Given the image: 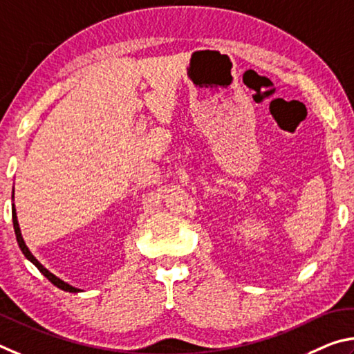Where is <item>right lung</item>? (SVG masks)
Wrapping results in <instances>:
<instances>
[{
	"label": "right lung",
	"instance_id": "right-lung-1",
	"mask_svg": "<svg viewBox=\"0 0 354 354\" xmlns=\"http://www.w3.org/2000/svg\"><path fill=\"white\" fill-rule=\"evenodd\" d=\"M14 197V196H12ZM12 221H14V230H15V236H17V243H18V245H20V249H21V252H23V255L26 257L30 263H32L37 269H39L43 275H45L49 281H51L54 286H57L59 289H62V290H66V292H80V289H77V288H74V286H71V284H68V283H65L64 280H60L59 277H55L54 274H51V272H49L46 268H43V266L37 261L35 259V257L32 255V253H30V250L28 249V245L24 244V241H23V236H21V232H20V225H18V219H17V212H15V207L12 205Z\"/></svg>",
	"mask_w": 354,
	"mask_h": 354
}]
</instances>
